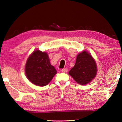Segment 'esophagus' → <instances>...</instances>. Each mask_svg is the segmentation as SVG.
Listing matches in <instances>:
<instances>
[{
  "label": "esophagus",
  "mask_w": 122,
  "mask_h": 122,
  "mask_svg": "<svg viewBox=\"0 0 122 122\" xmlns=\"http://www.w3.org/2000/svg\"><path fill=\"white\" fill-rule=\"evenodd\" d=\"M61 71H62V72H63V73H66V72L68 71V69L67 68L62 69Z\"/></svg>",
  "instance_id": "34e87169"
}]
</instances>
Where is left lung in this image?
Instances as JSON below:
<instances>
[{"label":"left lung","instance_id":"obj_1","mask_svg":"<svg viewBox=\"0 0 122 122\" xmlns=\"http://www.w3.org/2000/svg\"><path fill=\"white\" fill-rule=\"evenodd\" d=\"M97 67L93 57L87 51L78 54L75 65L68 74L77 83L86 85L96 77Z\"/></svg>","mask_w":122,"mask_h":122}]
</instances>
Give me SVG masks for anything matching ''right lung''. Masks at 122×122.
<instances>
[{
    "mask_svg": "<svg viewBox=\"0 0 122 122\" xmlns=\"http://www.w3.org/2000/svg\"><path fill=\"white\" fill-rule=\"evenodd\" d=\"M25 71L29 81L40 86L47 85L57 73L54 67L51 65L48 54L39 50L33 51L28 57Z\"/></svg>",
    "mask_w": 122,
    "mask_h": 122,
    "instance_id": "1",
    "label": "right lung"
}]
</instances>
